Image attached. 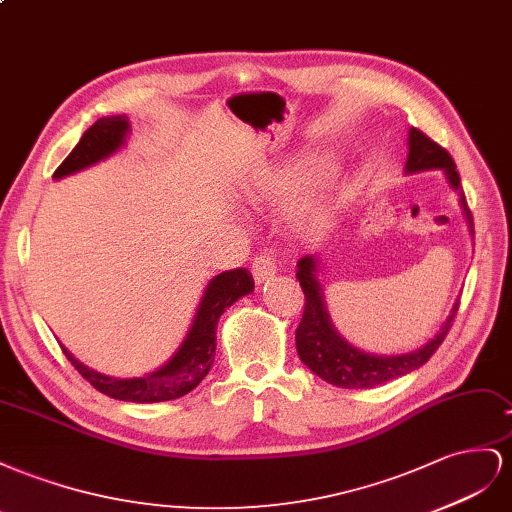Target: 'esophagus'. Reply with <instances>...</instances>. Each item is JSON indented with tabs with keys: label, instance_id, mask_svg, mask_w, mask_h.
Returning <instances> with one entry per match:
<instances>
[{
	"label": "esophagus",
	"instance_id": "obj_1",
	"mask_svg": "<svg viewBox=\"0 0 512 512\" xmlns=\"http://www.w3.org/2000/svg\"><path fill=\"white\" fill-rule=\"evenodd\" d=\"M251 272H253L257 283H264V281L272 279V276H274L276 272H279V264H276V255H274L272 251L259 253V255L253 259Z\"/></svg>",
	"mask_w": 512,
	"mask_h": 512
}]
</instances>
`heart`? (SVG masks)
<instances>
[{"label":"heart","instance_id":"b5f03b06","mask_svg":"<svg viewBox=\"0 0 512 512\" xmlns=\"http://www.w3.org/2000/svg\"><path fill=\"white\" fill-rule=\"evenodd\" d=\"M311 175H313V167H309V165H298L294 169L285 171L281 178L276 180L274 195L296 191V188L309 182ZM330 208H332V195H328V193H321L309 201H304L296 212V225L302 231H319L328 221Z\"/></svg>","mask_w":512,"mask_h":512}]
</instances>
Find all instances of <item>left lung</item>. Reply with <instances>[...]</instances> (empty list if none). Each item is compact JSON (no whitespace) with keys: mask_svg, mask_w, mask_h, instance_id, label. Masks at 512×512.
<instances>
[{"mask_svg":"<svg viewBox=\"0 0 512 512\" xmlns=\"http://www.w3.org/2000/svg\"><path fill=\"white\" fill-rule=\"evenodd\" d=\"M422 169H444L452 188L461 191V178L455 160L448 154L446 148L435 143L429 135L422 133L418 128L410 130V156H407V171H422ZM463 210L467 221L472 225V212L467 208V201L461 193ZM474 227V225H472ZM317 259L306 255L298 261V281L304 291V311L300 326L296 330V347L300 360L317 373L328 384L339 388H375L379 384H386L390 379H397L405 373H410L422 367L442 345L446 334L455 321L459 311V302L452 309L450 317L442 330L435 334L425 347L418 352H410L403 356H371L358 352L356 347L345 343L337 332H334L330 317L326 313L324 300H321V289L315 279Z\"/></svg>","mask_w":512,"mask_h":512,"instance_id":"1","label":"left lung"}]
</instances>
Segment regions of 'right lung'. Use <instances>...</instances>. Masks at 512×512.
<instances>
[{
  "instance_id": "obj_1",
  "label": "right lung",
  "mask_w": 512,
  "mask_h": 512,
  "mask_svg": "<svg viewBox=\"0 0 512 512\" xmlns=\"http://www.w3.org/2000/svg\"><path fill=\"white\" fill-rule=\"evenodd\" d=\"M126 133V118H102L94 122V126L85 130L81 141L75 145V150H72L64 163L55 169L53 178H64L68 173L90 167L98 163L100 158L113 154L124 143ZM253 287L255 281L246 268L227 270L214 276L206 287V294H203L199 302L193 326L188 330L178 354H175L165 367H160L150 375L133 379L107 377L83 367V364L72 358L66 349L64 354L72 367L81 373L85 382H90L98 392L107 394L111 399L133 403H158L180 399L193 388H197L212 367L216 352L214 339L218 317H221L227 306H231L238 298L251 294Z\"/></svg>"
}]
</instances>
